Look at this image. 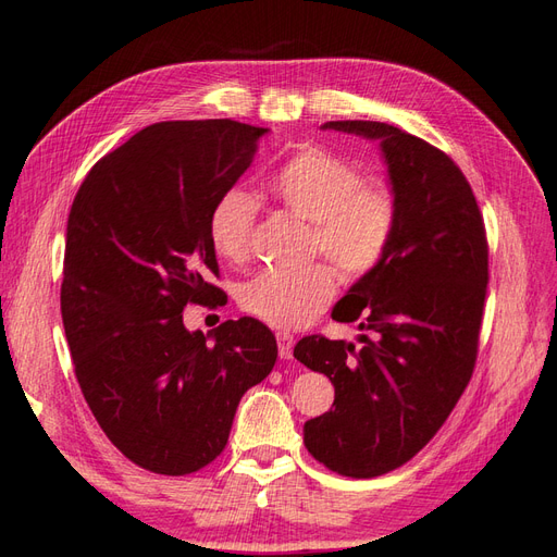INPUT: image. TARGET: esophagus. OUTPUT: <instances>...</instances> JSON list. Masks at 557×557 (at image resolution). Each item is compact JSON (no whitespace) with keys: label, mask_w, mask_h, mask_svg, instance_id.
Wrapping results in <instances>:
<instances>
[{"label":"esophagus","mask_w":557,"mask_h":557,"mask_svg":"<svg viewBox=\"0 0 557 557\" xmlns=\"http://www.w3.org/2000/svg\"><path fill=\"white\" fill-rule=\"evenodd\" d=\"M277 348L282 360H292L294 355V336L289 332H277Z\"/></svg>","instance_id":"1"}]
</instances>
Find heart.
<instances>
[{"label":"heart","mask_w":557,"mask_h":557,"mask_svg":"<svg viewBox=\"0 0 557 557\" xmlns=\"http://www.w3.org/2000/svg\"><path fill=\"white\" fill-rule=\"evenodd\" d=\"M270 190L296 216L312 223L310 249L326 253L346 280H362L386 259L400 223L393 185L364 178V171L322 146L289 154L270 176ZM259 199L245 188L219 197L209 216L211 245L225 261L251 251ZM326 261L301 270H263L239 289V306L277 330H298L332 301L338 275Z\"/></svg>","instance_id":"heart-1"}]
</instances>
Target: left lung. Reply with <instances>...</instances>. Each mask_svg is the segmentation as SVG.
Instances as JSON below:
<instances>
[{
	"mask_svg": "<svg viewBox=\"0 0 557 557\" xmlns=\"http://www.w3.org/2000/svg\"><path fill=\"white\" fill-rule=\"evenodd\" d=\"M324 129L381 140L400 223L383 263L334 306L358 322L362 348L304 336L294 358L330 376L334 409L306 421V449L346 478H376L433 440L473 376L490 280V247L463 171L440 148L383 122Z\"/></svg>",
	"mask_w": 557,
	"mask_h": 557,
	"instance_id": "left-lung-1",
	"label": "left lung"
}]
</instances>
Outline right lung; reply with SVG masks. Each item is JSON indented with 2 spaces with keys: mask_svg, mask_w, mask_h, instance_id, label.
Wrapping results in <instances>:
<instances>
[{
  "mask_svg": "<svg viewBox=\"0 0 557 557\" xmlns=\"http://www.w3.org/2000/svg\"><path fill=\"white\" fill-rule=\"evenodd\" d=\"M268 129L233 120L157 122L98 160L67 216L61 312L75 376L126 459L188 475L225 449L237 405L273 372L277 344L253 318L209 336L183 308L227 301L209 216Z\"/></svg>",
  "mask_w": 557,
  "mask_h": 557,
  "instance_id": "obj_1",
  "label": "right lung"
}]
</instances>
